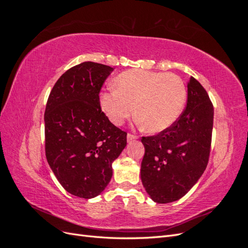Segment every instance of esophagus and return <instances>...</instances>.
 <instances>
[{"mask_svg": "<svg viewBox=\"0 0 248 248\" xmlns=\"http://www.w3.org/2000/svg\"><path fill=\"white\" fill-rule=\"evenodd\" d=\"M137 139H138V136H134V134H132V133L127 134V140H128V141L134 140H137Z\"/></svg>", "mask_w": 248, "mask_h": 248, "instance_id": "obj_1", "label": "esophagus"}]
</instances>
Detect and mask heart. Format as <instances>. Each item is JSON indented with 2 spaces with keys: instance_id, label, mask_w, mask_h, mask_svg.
Wrapping results in <instances>:
<instances>
[{
  "instance_id": "heart-1",
  "label": "heart",
  "mask_w": 248,
  "mask_h": 248,
  "mask_svg": "<svg viewBox=\"0 0 248 248\" xmlns=\"http://www.w3.org/2000/svg\"><path fill=\"white\" fill-rule=\"evenodd\" d=\"M100 95V106L109 121L122 125L134 112L150 132H160L181 116L187 99L184 80L177 74L129 70Z\"/></svg>"
}]
</instances>
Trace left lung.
<instances>
[{
	"mask_svg": "<svg viewBox=\"0 0 248 248\" xmlns=\"http://www.w3.org/2000/svg\"><path fill=\"white\" fill-rule=\"evenodd\" d=\"M213 116L207 91L191 77L181 116L156 136L141 138L145 155L140 178L154 202L167 204L178 201L198 182L209 160Z\"/></svg>",
	"mask_w": 248,
	"mask_h": 248,
	"instance_id": "left-lung-1",
	"label": "left lung"
}]
</instances>
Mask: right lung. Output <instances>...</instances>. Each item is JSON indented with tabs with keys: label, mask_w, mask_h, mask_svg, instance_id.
<instances>
[{
	"label": "right lung",
	"mask_w": 248,
	"mask_h": 248,
	"mask_svg": "<svg viewBox=\"0 0 248 248\" xmlns=\"http://www.w3.org/2000/svg\"><path fill=\"white\" fill-rule=\"evenodd\" d=\"M112 70L94 62L71 67L52 88L44 112L47 162L64 189L81 199L104 190L127 144V133L100 108L99 92Z\"/></svg>",
	"instance_id": "add662e5"
}]
</instances>
